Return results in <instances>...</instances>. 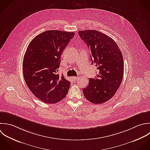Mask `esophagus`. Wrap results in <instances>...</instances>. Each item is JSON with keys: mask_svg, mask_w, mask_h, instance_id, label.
Listing matches in <instances>:
<instances>
[{"mask_svg": "<svg viewBox=\"0 0 150 150\" xmlns=\"http://www.w3.org/2000/svg\"><path fill=\"white\" fill-rule=\"evenodd\" d=\"M78 79H79V78H78V77H72V79H73L74 81H77Z\"/></svg>", "mask_w": 150, "mask_h": 150, "instance_id": "obj_1", "label": "esophagus"}]
</instances>
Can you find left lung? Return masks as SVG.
<instances>
[{
	"label": "left lung",
	"mask_w": 150,
	"mask_h": 150,
	"mask_svg": "<svg viewBox=\"0 0 150 150\" xmlns=\"http://www.w3.org/2000/svg\"><path fill=\"white\" fill-rule=\"evenodd\" d=\"M78 34L91 50L92 64L95 63L99 70L96 78H89L83 93L91 103L102 104L110 99L120 86L124 74L123 55L108 35L94 30L79 31Z\"/></svg>",
	"instance_id": "obj_1"
}]
</instances>
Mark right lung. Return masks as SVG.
<instances>
[{"instance_id": "right-lung-1", "label": "right lung", "mask_w": 150, "mask_h": 150, "mask_svg": "<svg viewBox=\"0 0 150 150\" xmlns=\"http://www.w3.org/2000/svg\"><path fill=\"white\" fill-rule=\"evenodd\" d=\"M74 32L45 31L34 38L23 61L25 82L31 92L46 103H55L67 95L71 82L57 72L63 50Z\"/></svg>"}]
</instances>
